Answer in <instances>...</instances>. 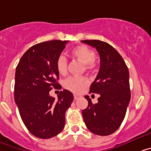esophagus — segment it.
I'll return each mask as SVG.
<instances>
[{"instance_id":"34e87169","label":"esophagus","mask_w":151,"mask_h":151,"mask_svg":"<svg viewBox=\"0 0 151 151\" xmlns=\"http://www.w3.org/2000/svg\"><path fill=\"white\" fill-rule=\"evenodd\" d=\"M74 99H75V100H77V99H79V96H77V95H74Z\"/></svg>"}]
</instances>
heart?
<instances>
[{"label": "heart", "instance_id": "1", "mask_svg": "<svg viewBox=\"0 0 151 151\" xmlns=\"http://www.w3.org/2000/svg\"><path fill=\"white\" fill-rule=\"evenodd\" d=\"M71 55L73 58L84 64L86 71H91L94 69L95 52L86 46H78L71 51ZM58 72L60 75H65L67 73V62L65 57L59 56L56 62ZM88 80L85 77L67 78L64 81L63 86L66 89L75 93H79L88 86Z\"/></svg>", "mask_w": 151, "mask_h": 151}]
</instances>
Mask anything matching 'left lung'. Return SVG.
Wrapping results in <instances>:
<instances>
[{"instance_id":"left-lung-1","label":"left lung","mask_w":151,"mask_h":151,"mask_svg":"<svg viewBox=\"0 0 151 151\" xmlns=\"http://www.w3.org/2000/svg\"><path fill=\"white\" fill-rule=\"evenodd\" d=\"M96 49L99 55V72L91 83L90 92L98 93L97 103L93 104L88 96V105L83 110L88 129L99 136L114 133L122 124L131 100L128 68L119 52L105 42L82 40Z\"/></svg>"}]
</instances>
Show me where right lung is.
I'll return each mask as SVG.
<instances>
[{"mask_svg":"<svg viewBox=\"0 0 151 151\" xmlns=\"http://www.w3.org/2000/svg\"><path fill=\"white\" fill-rule=\"evenodd\" d=\"M68 40H51L32 46L20 60L15 71L14 101L29 132L40 139H50L65 126V114L74 96L64 89L58 99L50 96L59 73L56 62Z\"/></svg>","mask_w":151,"mask_h":151,"instance_id":"right-lung-1","label":"right lung"}]
</instances>
